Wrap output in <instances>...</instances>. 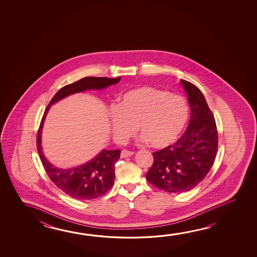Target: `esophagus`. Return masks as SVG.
<instances>
[{"label":"esophagus","instance_id":"1","mask_svg":"<svg viewBox=\"0 0 257 257\" xmlns=\"http://www.w3.org/2000/svg\"><path fill=\"white\" fill-rule=\"evenodd\" d=\"M134 154H135V153H133V152L127 151V150H122V153H121V158L130 157Z\"/></svg>","mask_w":257,"mask_h":257}]
</instances>
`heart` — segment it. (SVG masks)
Segmentation results:
<instances>
[{"label": "heart", "instance_id": "1", "mask_svg": "<svg viewBox=\"0 0 257 257\" xmlns=\"http://www.w3.org/2000/svg\"><path fill=\"white\" fill-rule=\"evenodd\" d=\"M188 119L189 105L184 97L153 86H141L121 95L110 113V126L119 142L135 135L138 126L142 142L163 149L178 140Z\"/></svg>", "mask_w": 257, "mask_h": 257}]
</instances>
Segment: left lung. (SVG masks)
Masks as SVG:
<instances>
[{"instance_id": "1", "label": "left lung", "mask_w": 257, "mask_h": 257, "mask_svg": "<svg viewBox=\"0 0 257 257\" xmlns=\"http://www.w3.org/2000/svg\"><path fill=\"white\" fill-rule=\"evenodd\" d=\"M190 105V120L175 144L153 153L146 179L157 189L181 193L198 186L210 171L217 151L216 122L202 92L181 79Z\"/></svg>"}]
</instances>
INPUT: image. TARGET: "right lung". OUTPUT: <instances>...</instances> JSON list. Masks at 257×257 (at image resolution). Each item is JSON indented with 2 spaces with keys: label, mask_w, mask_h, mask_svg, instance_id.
Here are the masks:
<instances>
[{
  "label": "right lung",
  "mask_w": 257,
  "mask_h": 257,
  "mask_svg": "<svg viewBox=\"0 0 257 257\" xmlns=\"http://www.w3.org/2000/svg\"><path fill=\"white\" fill-rule=\"evenodd\" d=\"M121 80L108 77H86L59 89L51 99L41 120L37 135V149L41 162L51 181L63 192L77 199H94L106 193L114 182V165L120 159V150L103 149L95 157L80 166L62 169L51 164L44 155L41 146V135L46 115L50 106L68 95L86 90H102Z\"/></svg>",
  "instance_id": "right-lung-1"
}]
</instances>
